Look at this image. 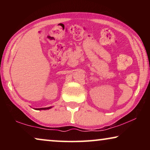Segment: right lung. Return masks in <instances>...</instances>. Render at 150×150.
I'll return each instance as SVG.
<instances>
[{"label": "right lung", "instance_id": "right-lung-1", "mask_svg": "<svg viewBox=\"0 0 150 150\" xmlns=\"http://www.w3.org/2000/svg\"><path fill=\"white\" fill-rule=\"evenodd\" d=\"M52 108V106H50V107H46V108H36L37 110H48L50 109V108Z\"/></svg>", "mask_w": 150, "mask_h": 150}]
</instances>
